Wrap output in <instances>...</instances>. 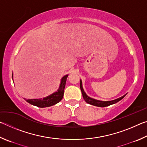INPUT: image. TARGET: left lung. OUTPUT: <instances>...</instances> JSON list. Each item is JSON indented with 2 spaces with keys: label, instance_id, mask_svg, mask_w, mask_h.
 Returning a JSON list of instances; mask_svg holds the SVG:
<instances>
[{
  "label": "left lung",
  "instance_id": "obj_1",
  "mask_svg": "<svg viewBox=\"0 0 147 147\" xmlns=\"http://www.w3.org/2000/svg\"><path fill=\"white\" fill-rule=\"evenodd\" d=\"M80 89H81L82 93V96H83L84 100H85L87 103L91 104V105L98 106V107H101V108L110 106V105H111V104H113L118 102L119 101H120L121 99H123L124 96L126 95V94H125L123 96H121V97H119V98L115 99V100H109V101L98 100H96V99L89 97L88 95H87V94L85 93V91H84V88L82 86V82L81 79H80Z\"/></svg>",
  "mask_w": 147,
  "mask_h": 147
}]
</instances>
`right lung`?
I'll return each mask as SVG.
<instances>
[{
    "label": "right lung",
    "instance_id": "obj_1",
    "mask_svg": "<svg viewBox=\"0 0 147 147\" xmlns=\"http://www.w3.org/2000/svg\"><path fill=\"white\" fill-rule=\"evenodd\" d=\"M69 74L63 76L61 79L60 84L56 91L54 92L53 94H51L50 95L45 96L44 98H31L26 99L24 98L27 102L32 104V105L38 106L39 108H46V107H50L53 105H55L56 104L58 103L63 96L64 89L65 87V84ZM12 79H13V74H12Z\"/></svg>",
    "mask_w": 147,
    "mask_h": 147
}]
</instances>
